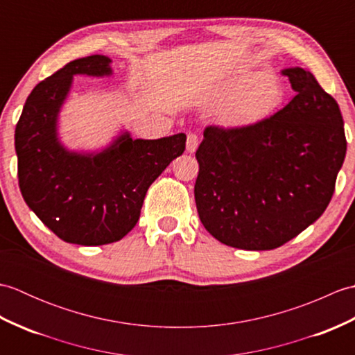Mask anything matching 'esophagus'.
<instances>
[{
  "label": "esophagus",
  "instance_id": "1",
  "mask_svg": "<svg viewBox=\"0 0 355 355\" xmlns=\"http://www.w3.org/2000/svg\"><path fill=\"white\" fill-rule=\"evenodd\" d=\"M198 143H200V139L197 134H189L187 135V140H186V150L187 153H195L198 148Z\"/></svg>",
  "mask_w": 355,
  "mask_h": 355
}]
</instances>
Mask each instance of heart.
<instances>
[{
	"label": "heart",
	"mask_w": 355,
	"mask_h": 355,
	"mask_svg": "<svg viewBox=\"0 0 355 355\" xmlns=\"http://www.w3.org/2000/svg\"><path fill=\"white\" fill-rule=\"evenodd\" d=\"M284 101V88L276 78L245 73L225 80L215 102L225 103L221 119L227 125H248L271 114Z\"/></svg>",
	"instance_id": "obj_1"
}]
</instances>
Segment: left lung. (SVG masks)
Masks as SVG:
<instances>
[{"label":"left lung","mask_w":355,"mask_h":355,"mask_svg":"<svg viewBox=\"0 0 355 355\" xmlns=\"http://www.w3.org/2000/svg\"><path fill=\"white\" fill-rule=\"evenodd\" d=\"M296 96L239 128L207 126L195 202L206 230L243 250H273L325 212L346 155L338 103L310 71L282 70Z\"/></svg>","instance_id":"8db88e82"}]
</instances>
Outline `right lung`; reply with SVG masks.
Returning a JSON list of instances; mask_svg holds the SVG:
<instances>
[{"mask_svg":"<svg viewBox=\"0 0 355 355\" xmlns=\"http://www.w3.org/2000/svg\"><path fill=\"white\" fill-rule=\"evenodd\" d=\"M110 64L111 59L102 55L80 58L40 82L15 130L22 198L56 236L70 244H111L130 233L149 186L186 148L183 132L157 140H134L123 132L93 154L64 148L58 137V116L73 76H110Z\"/></svg>","mask_w":355,"mask_h":355,"instance_id":"add662e5","label":"right lung"}]
</instances>
